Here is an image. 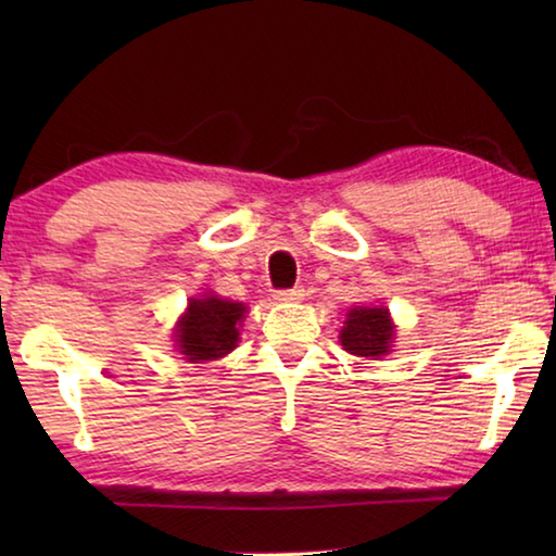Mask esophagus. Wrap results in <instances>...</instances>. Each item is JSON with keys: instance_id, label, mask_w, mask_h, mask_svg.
<instances>
[{"instance_id": "1", "label": "esophagus", "mask_w": 556, "mask_h": 556, "mask_svg": "<svg viewBox=\"0 0 556 556\" xmlns=\"http://www.w3.org/2000/svg\"><path fill=\"white\" fill-rule=\"evenodd\" d=\"M277 301H301L304 299V289L301 287H291V289H279L275 294Z\"/></svg>"}]
</instances>
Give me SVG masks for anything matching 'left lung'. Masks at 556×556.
I'll return each instance as SVG.
<instances>
[{
	"label": "left lung",
	"mask_w": 556,
	"mask_h": 556,
	"mask_svg": "<svg viewBox=\"0 0 556 556\" xmlns=\"http://www.w3.org/2000/svg\"><path fill=\"white\" fill-rule=\"evenodd\" d=\"M394 338V326L388 308H351L348 321L341 331V343L348 353L361 357H380L390 351Z\"/></svg>",
	"instance_id": "left-lung-1"
}]
</instances>
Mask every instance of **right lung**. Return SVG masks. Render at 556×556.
<instances>
[{"mask_svg": "<svg viewBox=\"0 0 556 556\" xmlns=\"http://www.w3.org/2000/svg\"><path fill=\"white\" fill-rule=\"evenodd\" d=\"M244 318V304L218 296L191 299L186 316L178 321V353L191 363L215 361L238 345V326Z\"/></svg>", "mask_w": 556, "mask_h": 556, "instance_id": "obj_1", "label": "right lung"}]
</instances>
